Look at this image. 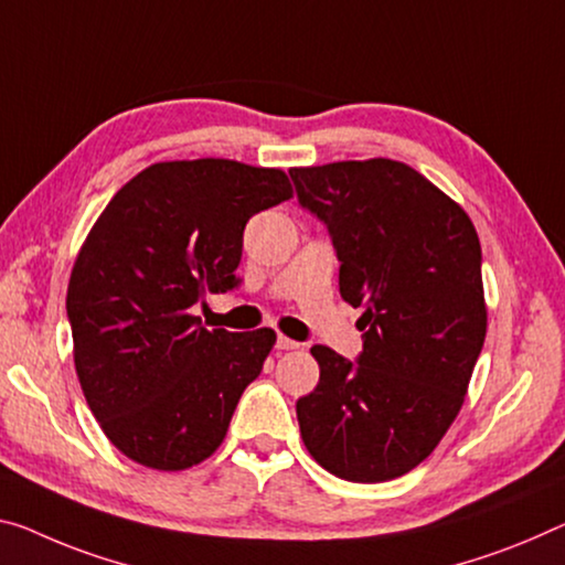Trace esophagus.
<instances>
[{"label":"esophagus","instance_id":"obj_1","mask_svg":"<svg viewBox=\"0 0 565 565\" xmlns=\"http://www.w3.org/2000/svg\"><path fill=\"white\" fill-rule=\"evenodd\" d=\"M275 349L277 351H295V349H300V343L292 341V338H288V335H277Z\"/></svg>","mask_w":565,"mask_h":565}]
</instances>
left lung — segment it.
Segmentation results:
<instances>
[{"label":"left lung","instance_id":"obj_1","mask_svg":"<svg viewBox=\"0 0 565 565\" xmlns=\"http://www.w3.org/2000/svg\"><path fill=\"white\" fill-rule=\"evenodd\" d=\"M290 177L302 210L331 234L341 298L363 308L359 359L310 349L320 381L295 404L302 441L341 480H394L434 452L462 409L488 331L480 239L462 206L402 161Z\"/></svg>","mask_w":565,"mask_h":565}]
</instances>
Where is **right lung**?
<instances>
[{
    "instance_id": "1",
    "label": "right lung",
    "mask_w": 565,
    "mask_h": 565,
    "mask_svg": "<svg viewBox=\"0 0 565 565\" xmlns=\"http://www.w3.org/2000/svg\"><path fill=\"white\" fill-rule=\"evenodd\" d=\"M292 196L280 169L163 161L110 199L67 285L75 371L100 429L151 470L210 457L275 331H206L192 308L239 285L249 216Z\"/></svg>"
}]
</instances>
